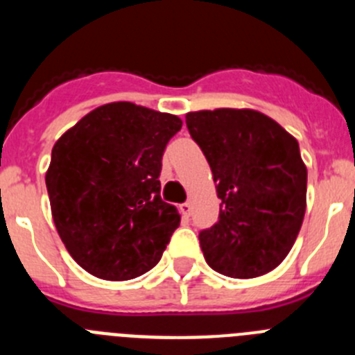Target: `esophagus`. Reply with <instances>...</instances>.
I'll return each instance as SVG.
<instances>
[{"label": "esophagus", "mask_w": 355, "mask_h": 355, "mask_svg": "<svg viewBox=\"0 0 355 355\" xmlns=\"http://www.w3.org/2000/svg\"><path fill=\"white\" fill-rule=\"evenodd\" d=\"M180 211L183 213L184 216L192 215V202H183V205L180 206Z\"/></svg>", "instance_id": "34e87169"}]
</instances>
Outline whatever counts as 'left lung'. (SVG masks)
<instances>
[{"mask_svg": "<svg viewBox=\"0 0 355 355\" xmlns=\"http://www.w3.org/2000/svg\"><path fill=\"white\" fill-rule=\"evenodd\" d=\"M187 128L222 200L216 224L199 233L206 263L234 279L268 274L291 250L306 213L299 142L256 110L190 112Z\"/></svg>", "mask_w": 355, "mask_h": 355, "instance_id": "obj_1", "label": "left lung"}]
</instances>
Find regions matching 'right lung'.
<instances>
[{"label":"right lung","mask_w":355,"mask_h":355,"mask_svg":"<svg viewBox=\"0 0 355 355\" xmlns=\"http://www.w3.org/2000/svg\"><path fill=\"white\" fill-rule=\"evenodd\" d=\"M180 117L108 103L65 131L46 172L56 231L89 274L128 281L162 259L181 216L159 197L162 156Z\"/></svg>","instance_id":"add662e5"}]
</instances>
